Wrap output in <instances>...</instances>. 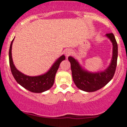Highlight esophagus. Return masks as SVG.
<instances>
[{"label": "esophagus", "instance_id": "obj_1", "mask_svg": "<svg viewBox=\"0 0 127 127\" xmlns=\"http://www.w3.org/2000/svg\"><path fill=\"white\" fill-rule=\"evenodd\" d=\"M72 50H70V49H67V50H66L65 54L66 57H68L69 55H70L71 54H72Z\"/></svg>", "mask_w": 127, "mask_h": 127}]
</instances>
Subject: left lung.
Returning a JSON list of instances; mask_svg holds the SVG:
<instances>
[{
  "label": "left lung",
  "mask_w": 127,
  "mask_h": 127,
  "mask_svg": "<svg viewBox=\"0 0 127 127\" xmlns=\"http://www.w3.org/2000/svg\"><path fill=\"white\" fill-rule=\"evenodd\" d=\"M105 36L112 43L113 51L110 64L105 70L89 72L80 65L77 59L73 57H68L73 82L77 88L83 91L92 92L102 89L109 82L114 75L118 58V45L113 33H107Z\"/></svg>",
  "instance_id": "left-lung-1"
}]
</instances>
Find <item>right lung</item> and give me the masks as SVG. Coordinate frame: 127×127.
Segmentation results:
<instances>
[{"label":"right lung","instance_id":"right-lung-1","mask_svg":"<svg viewBox=\"0 0 127 127\" xmlns=\"http://www.w3.org/2000/svg\"><path fill=\"white\" fill-rule=\"evenodd\" d=\"M14 40V38L10 43L8 55H9L10 70L17 82L25 89L33 93H42L50 89L54 85L55 74L57 70L59 69L60 63L65 59V55H62L60 56L54 62L50 69L44 74L38 76H33V77L26 75L18 70L13 62L12 57V47Z\"/></svg>","mask_w":127,"mask_h":127}]
</instances>
